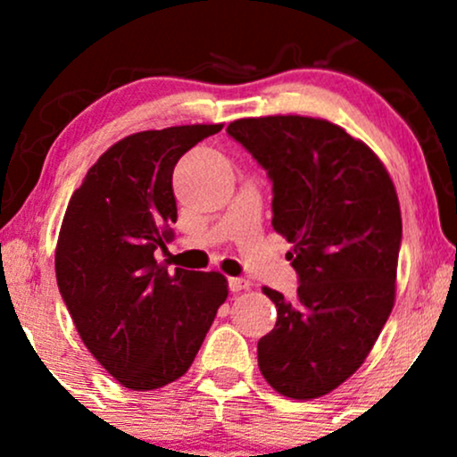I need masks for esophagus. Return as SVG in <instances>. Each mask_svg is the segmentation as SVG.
<instances>
[{"mask_svg": "<svg viewBox=\"0 0 457 457\" xmlns=\"http://www.w3.org/2000/svg\"><path fill=\"white\" fill-rule=\"evenodd\" d=\"M228 286L232 292H243V290H249V279H243V277H229L228 279Z\"/></svg>", "mask_w": 457, "mask_h": 457, "instance_id": "1", "label": "esophagus"}]
</instances>
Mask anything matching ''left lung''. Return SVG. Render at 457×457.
Segmentation results:
<instances>
[{
	"label": "left lung",
	"mask_w": 457,
	"mask_h": 457,
	"mask_svg": "<svg viewBox=\"0 0 457 457\" xmlns=\"http://www.w3.org/2000/svg\"><path fill=\"white\" fill-rule=\"evenodd\" d=\"M228 133L272 180V228L295 249V301L264 287L277 324L258 342L266 382L316 400L363 365L395 303L402 212L395 187L361 139L307 115L240 118Z\"/></svg>",
	"instance_id": "1"
}]
</instances>
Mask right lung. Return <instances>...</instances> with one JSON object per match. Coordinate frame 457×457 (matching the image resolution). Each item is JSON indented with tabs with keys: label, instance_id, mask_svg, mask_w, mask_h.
Wrapping results in <instances>:
<instances>
[{
	"label": "right lung",
	"instance_id": "right-lung-1",
	"mask_svg": "<svg viewBox=\"0 0 457 457\" xmlns=\"http://www.w3.org/2000/svg\"><path fill=\"white\" fill-rule=\"evenodd\" d=\"M221 129L129 135L103 152L68 202L57 287L86 348L127 389H161L185 376L228 298L221 272H167L154 258L178 219V159Z\"/></svg>",
	"mask_w": 457,
	"mask_h": 457
}]
</instances>
